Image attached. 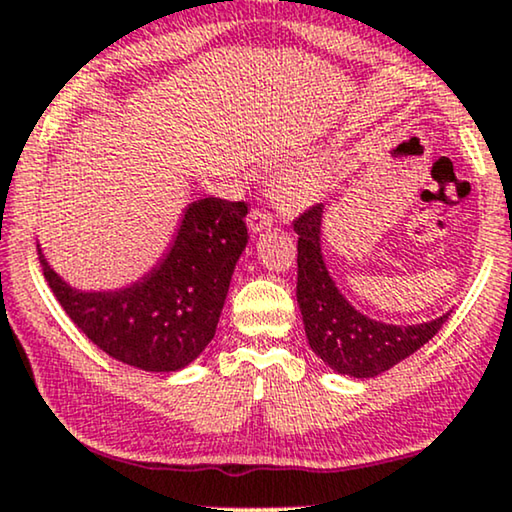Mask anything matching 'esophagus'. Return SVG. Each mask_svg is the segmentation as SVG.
<instances>
[{
    "label": "esophagus",
    "mask_w": 512,
    "mask_h": 512,
    "mask_svg": "<svg viewBox=\"0 0 512 512\" xmlns=\"http://www.w3.org/2000/svg\"><path fill=\"white\" fill-rule=\"evenodd\" d=\"M271 222H274V217H271L267 210H262V208H252L248 213V227H250L252 234H257V231L271 227Z\"/></svg>",
    "instance_id": "obj_1"
}]
</instances>
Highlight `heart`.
I'll list each match as a JSON object with an SVG mask.
<instances>
[{"label":"heart","mask_w":512,"mask_h":512,"mask_svg":"<svg viewBox=\"0 0 512 512\" xmlns=\"http://www.w3.org/2000/svg\"><path fill=\"white\" fill-rule=\"evenodd\" d=\"M320 194H323V182L311 173L283 175L278 182V196L288 206H304V203L316 201Z\"/></svg>","instance_id":"b5f03b06"}]
</instances>
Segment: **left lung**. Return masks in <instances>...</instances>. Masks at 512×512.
<instances>
[{
  "mask_svg": "<svg viewBox=\"0 0 512 512\" xmlns=\"http://www.w3.org/2000/svg\"><path fill=\"white\" fill-rule=\"evenodd\" d=\"M297 304L316 356L339 374L370 379L391 370L438 335L449 311L419 325L381 323L360 313L332 281L323 260V203L295 220Z\"/></svg>",
  "mask_w": 512,
  "mask_h": 512,
  "instance_id": "left-lung-1",
  "label": "left lung"
}]
</instances>
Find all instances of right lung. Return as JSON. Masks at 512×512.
<instances>
[{"instance_id": "1", "label": "right lung", "mask_w": 512, "mask_h": 512, "mask_svg": "<svg viewBox=\"0 0 512 512\" xmlns=\"http://www.w3.org/2000/svg\"><path fill=\"white\" fill-rule=\"evenodd\" d=\"M243 201L189 203L166 255L140 281L119 290L67 285L39 248L44 278L91 342L124 365L177 372L215 337L231 274L248 243Z\"/></svg>"}]
</instances>
